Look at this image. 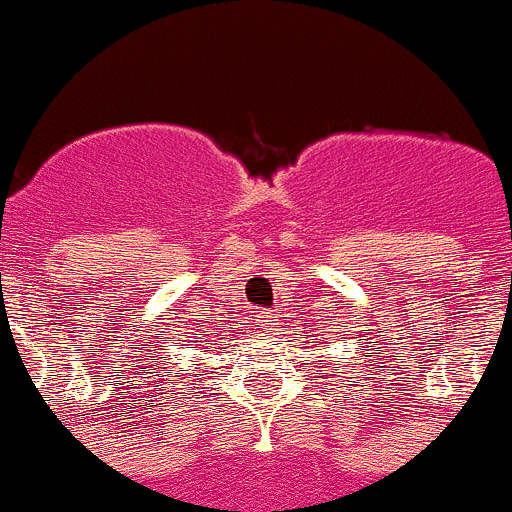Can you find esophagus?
I'll use <instances>...</instances> for the list:
<instances>
[{
	"instance_id": "1",
	"label": "esophagus",
	"mask_w": 512,
	"mask_h": 512,
	"mask_svg": "<svg viewBox=\"0 0 512 512\" xmlns=\"http://www.w3.org/2000/svg\"><path fill=\"white\" fill-rule=\"evenodd\" d=\"M272 322H275V319H272L267 312H262L260 317H257V329H260V332H270Z\"/></svg>"
}]
</instances>
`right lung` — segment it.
Here are the masks:
<instances>
[{
  "label": "right lung",
  "mask_w": 512,
  "mask_h": 512,
  "mask_svg": "<svg viewBox=\"0 0 512 512\" xmlns=\"http://www.w3.org/2000/svg\"><path fill=\"white\" fill-rule=\"evenodd\" d=\"M195 366H198V364H195Z\"/></svg>",
  "instance_id": "1"
}]
</instances>
